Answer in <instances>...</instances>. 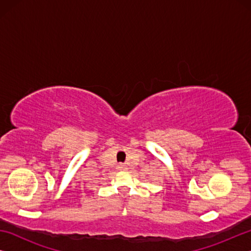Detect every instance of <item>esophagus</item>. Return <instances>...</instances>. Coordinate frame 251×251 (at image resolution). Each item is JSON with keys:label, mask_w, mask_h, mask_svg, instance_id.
I'll return each mask as SVG.
<instances>
[{"label": "esophagus", "mask_w": 251, "mask_h": 251, "mask_svg": "<svg viewBox=\"0 0 251 251\" xmlns=\"http://www.w3.org/2000/svg\"><path fill=\"white\" fill-rule=\"evenodd\" d=\"M126 168V166L124 164H120L118 165V169H121V171H123V169H125Z\"/></svg>", "instance_id": "esophagus-1"}]
</instances>
